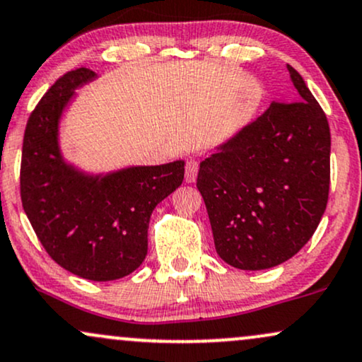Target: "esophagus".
Masks as SVG:
<instances>
[{
	"instance_id": "esophagus-1",
	"label": "esophagus",
	"mask_w": 362,
	"mask_h": 362,
	"mask_svg": "<svg viewBox=\"0 0 362 362\" xmlns=\"http://www.w3.org/2000/svg\"><path fill=\"white\" fill-rule=\"evenodd\" d=\"M197 172H199V162L195 160H189L185 165V182H195L197 178Z\"/></svg>"
}]
</instances>
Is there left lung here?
I'll list each match as a JSON object with an SVG mask.
<instances>
[{"label":"left lung","instance_id":"8db88e82","mask_svg":"<svg viewBox=\"0 0 362 362\" xmlns=\"http://www.w3.org/2000/svg\"><path fill=\"white\" fill-rule=\"evenodd\" d=\"M297 101H273L200 163L217 255L239 269H267L307 245L329 200L330 129L320 104L288 65Z\"/></svg>","mask_w":362,"mask_h":362}]
</instances>
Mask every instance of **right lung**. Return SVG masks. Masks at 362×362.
I'll return each mask as SVG.
<instances>
[{
    "label": "right lung",
    "mask_w": 362,
    "mask_h": 362,
    "mask_svg": "<svg viewBox=\"0 0 362 362\" xmlns=\"http://www.w3.org/2000/svg\"><path fill=\"white\" fill-rule=\"evenodd\" d=\"M87 67L64 74L28 117L20 167L23 211L49 256L93 281L133 273L148 251L150 216L184 180V162L87 177L64 163L59 119L74 89L94 79Z\"/></svg>",
    "instance_id": "obj_1"
}]
</instances>
